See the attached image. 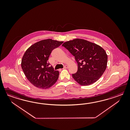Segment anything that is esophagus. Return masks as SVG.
<instances>
[{
  "mask_svg": "<svg viewBox=\"0 0 130 130\" xmlns=\"http://www.w3.org/2000/svg\"><path fill=\"white\" fill-rule=\"evenodd\" d=\"M69 67V66H68V65H65L64 67H63V69H66V68H68Z\"/></svg>",
  "mask_w": 130,
  "mask_h": 130,
  "instance_id": "34e87169",
  "label": "esophagus"
}]
</instances>
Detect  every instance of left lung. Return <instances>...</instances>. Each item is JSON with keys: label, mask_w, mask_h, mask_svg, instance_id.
<instances>
[{"label": "left lung", "mask_w": 130, "mask_h": 130, "mask_svg": "<svg viewBox=\"0 0 130 130\" xmlns=\"http://www.w3.org/2000/svg\"><path fill=\"white\" fill-rule=\"evenodd\" d=\"M75 57L78 71L72 74L76 82L82 86L95 83L106 69L108 57L102 47L83 39H74L62 45Z\"/></svg>", "instance_id": "obj_1"}]
</instances>
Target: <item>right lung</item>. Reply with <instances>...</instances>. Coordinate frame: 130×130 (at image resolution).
<instances>
[{"instance_id": "add662e5", "label": "right lung", "mask_w": 130, "mask_h": 130, "mask_svg": "<svg viewBox=\"0 0 130 130\" xmlns=\"http://www.w3.org/2000/svg\"><path fill=\"white\" fill-rule=\"evenodd\" d=\"M63 42L44 39L32 45L26 51L21 60V68L33 85L40 89H47L57 82L59 72L50 66L48 59L52 51Z\"/></svg>"}]
</instances>
